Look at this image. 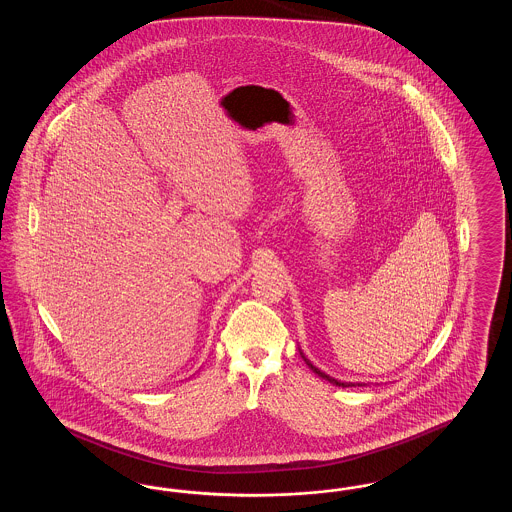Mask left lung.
I'll return each mask as SVG.
<instances>
[{
    "label": "left lung",
    "mask_w": 512,
    "mask_h": 512,
    "mask_svg": "<svg viewBox=\"0 0 512 512\" xmlns=\"http://www.w3.org/2000/svg\"><path fill=\"white\" fill-rule=\"evenodd\" d=\"M305 359V357H303ZM305 363L309 365V368L315 372V374H318L320 378H324V380H328L330 384H336V386H341V388H349V386H355V384H347V382H340V380H336V378H332V376H328V374H324L322 370H318L317 366L313 365L309 359H305ZM359 386H363V384H359Z\"/></svg>",
    "instance_id": "left-lung-1"
}]
</instances>
